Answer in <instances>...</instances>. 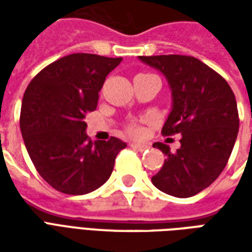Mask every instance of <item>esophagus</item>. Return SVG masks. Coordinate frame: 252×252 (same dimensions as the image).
I'll list each match as a JSON object with an SVG mask.
<instances>
[{
    "label": "esophagus",
    "instance_id": "34e87169",
    "mask_svg": "<svg viewBox=\"0 0 252 252\" xmlns=\"http://www.w3.org/2000/svg\"><path fill=\"white\" fill-rule=\"evenodd\" d=\"M129 146H131L133 150H136V151H140V153L146 151V150L148 148L147 144H139V143H129Z\"/></svg>",
    "mask_w": 252,
    "mask_h": 252
}]
</instances>
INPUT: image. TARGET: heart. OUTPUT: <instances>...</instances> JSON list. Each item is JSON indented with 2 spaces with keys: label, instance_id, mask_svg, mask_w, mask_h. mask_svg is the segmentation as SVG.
<instances>
[{
  "label": "heart",
  "instance_id": "heart-1",
  "mask_svg": "<svg viewBox=\"0 0 252 252\" xmlns=\"http://www.w3.org/2000/svg\"><path fill=\"white\" fill-rule=\"evenodd\" d=\"M129 132H131L132 135H140L142 133V129H140V126H129Z\"/></svg>",
  "mask_w": 252,
  "mask_h": 252
}]
</instances>
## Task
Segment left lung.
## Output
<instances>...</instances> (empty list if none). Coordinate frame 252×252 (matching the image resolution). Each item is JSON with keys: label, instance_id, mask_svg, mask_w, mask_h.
Masks as SVG:
<instances>
[{"label": "left lung", "instance_id": "1", "mask_svg": "<svg viewBox=\"0 0 252 252\" xmlns=\"http://www.w3.org/2000/svg\"><path fill=\"white\" fill-rule=\"evenodd\" d=\"M163 74L171 89L173 108L162 128L163 136L181 135V147L167 157L151 181L163 193L188 198L221 174L239 132L238 105L227 81L197 58L186 55L139 57Z\"/></svg>", "mask_w": 252, "mask_h": 252}]
</instances>
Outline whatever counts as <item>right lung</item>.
Here are the masks:
<instances>
[{"instance_id": "right-lung-1", "label": "right lung", "mask_w": 252, "mask_h": 252, "mask_svg": "<svg viewBox=\"0 0 252 252\" xmlns=\"http://www.w3.org/2000/svg\"><path fill=\"white\" fill-rule=\"evenodd\" d=\"M121 58L71 54L44 67L23 97L20 128L37 173L64 194H88L109 180L124 142H92L85 117Z\"/></svg>"}]
</instances>
